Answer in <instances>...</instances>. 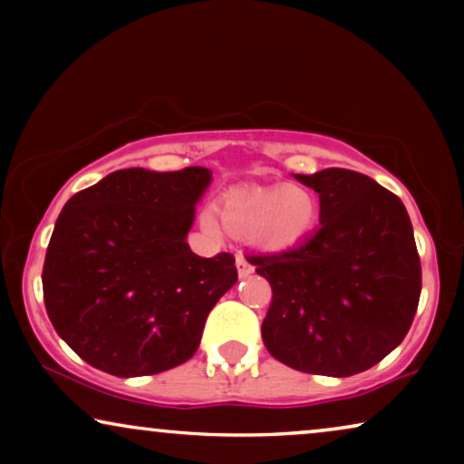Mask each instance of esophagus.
Instances as JSON below:
<instances>
[{"instance_id":"1","label":"esophagus","mask_w":464,"mask_h":464,"mask_svg":"<svg viewBox=\"0 0 464 464\" xmlns=\"http://www.w3.org/2000/svg\"><path fill=\"white\" fill-rule=\"evenodd\" d=\"M237 268H238V276L240 278H246L253 272V266L246 262L243 253H238V256H237Z\"/></svg>"}]
</instances>
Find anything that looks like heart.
Here are the masks:
<instances>
[{
	"label": "heart",
	"instance_id": "obj_1",
	"mask_svg": "<svg viewBox=\"0 0 464 464\" xmlns=\"http://www.w3.org/2000/svg\"><path fill=\"white\" fill-rule=\"evenodd\" d=\"M221 221L238 237H249L257 249L278 253L294 249L313 232L319 200L313 189L289 183L283 188L234 189L221 200ZM202 226L218 234L221 221L213 208L200 215Z\"/></svg>",
	"mask_w": 464,
	"mask_h": 464
}]
</instances>
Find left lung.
Listing matches in <instances>:
<instances>
[{
    "mask_svg": "<svg viewBox=\"0 0 464 464\" xmlns=\"http://www.w3.org/2000/svg\"><path fill=\"white\" fill-rule=\"evenodd\" d=\"M319 194V227L294 249L249 256L272 287L262 338L297 372L346 378L401 344L420 300V257L403 202L348 169L295 175Z\"/></svg>",
    "mask_w": 464,
    "mask_h": 464,
    "instance_id": "8db88e82",
    "label": "left lung"
}]
</instances>
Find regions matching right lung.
Returning <instances> with one entry per match:
<instances>
[{
	"mask_svg": "<svg viewBox=\"0 0 464 464\" xmlns=\"http://www.w3.org/2000/svg\"><path fill=\"white\" fill-rule=\"evenodd\" d=\"M211 170L122 169L63 207L42 285L56 334L118 378L167 372L198 351L211 308L238 281L234 256L200 257L188 232Z\"/></svg>",
	"mask_w": 464,
	"mask_h": 464,
	"instance_id": "obj_1",
	"label": "right lung"
}]
</instances>
